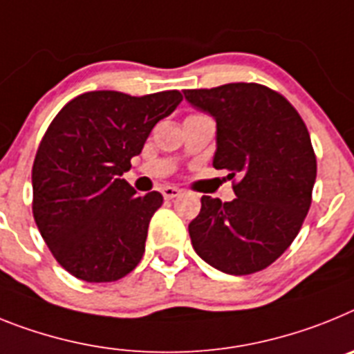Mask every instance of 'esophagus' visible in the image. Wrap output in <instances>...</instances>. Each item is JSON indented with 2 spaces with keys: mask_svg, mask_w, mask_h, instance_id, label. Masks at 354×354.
<instances>
[{
  "mask_svg": "<svg viewBox=\"0 0 354 354\" xmlns=\"http://www.w3.org/2000/svg\"><path fill=\"white\" fill-rule=\"evenodd\" d=\"M180 192L181 190L178 189V187H171V185H167L162 189V194H164L165 199H174L176 196H180Z\"/></svg>",
  "mask_w": 354,
  "mask_h": 354,
  "instance_id": "34e87169",
  "label": "esophagus"
}]
</instances>
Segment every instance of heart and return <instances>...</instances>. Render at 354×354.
I'll return each mask as SVG.
<instances>
[{"mask_svg": "<svg viewBox=\"0 0 354 354\" xmlns=\"http://www.w3.org/2000/svg\"><path fill=\"white\" fill-rule=\"evenodd\" d=\"M196 115H199V113H196Z\"/></svg>", "mask_w": 354, "mask_h": 354, "instance_id": "1", "label": "heart"}]
</instances>
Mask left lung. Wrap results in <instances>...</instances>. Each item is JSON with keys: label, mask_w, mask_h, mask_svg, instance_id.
<instances>
[{"label": "left lung", "mask_w": 354, "mask_h": 354, "mask_svg": "<svg viewBox=\"0 0 354 354\" xmlns=\"http://www.w3.org/2000/svg\"><path fill=\"white\" fill-rule=\"evenodd\" d=\"M217 122L214 167L226 169L236 198L203 196L189 224L196 253L226 274L266 269L299 233L317 176L305 121L287 97L260 84L183 91Z\"/></svg>", "instance_id": "obj_1"}]
</instances>
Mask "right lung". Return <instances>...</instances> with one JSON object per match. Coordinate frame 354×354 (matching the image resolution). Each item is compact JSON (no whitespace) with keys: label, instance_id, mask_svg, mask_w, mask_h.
Instances as JSON below:
<instances>
[{"label":"right lung","instance_id":"obj_1","mask_svg":"<svg viewBox=\"0 0 354 354\" xmlns=\"http://www.w3.org/2000/svg\"><path fill=\"white\" fill-rule=\"evenodd\" d=\"M180 91L80 94L57 113L32 167L33 219L60 266L88 283L118 281L142 260L160 192L137 196L122 180Z\"/></svg>","mask_w":354,"mask_h":354}]
</instances>
